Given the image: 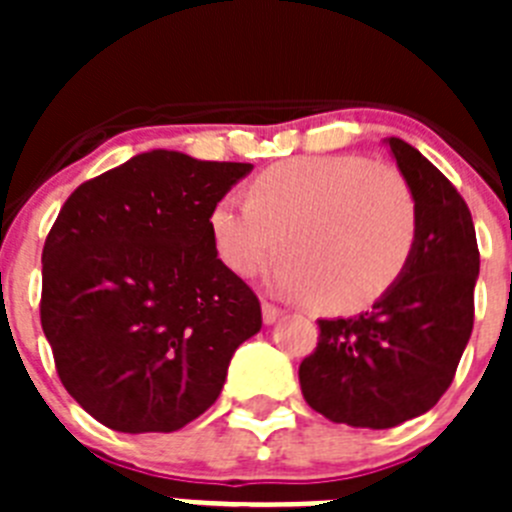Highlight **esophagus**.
<instances>
[{"instance_id":"esophagus-1","label":"esophagus","mask_w":512,"mask_h":512,"mask_svg":"<svg viewBox=\"0 0 512 512\" xmlns=\"http://www.w3.org/2000/svg\"><path fill=\"white\" fill-rule=\"evenodd\" d=\"M261 318H264V325H274L279 318H282V310L269 305V302H264V305H261Z\"/></svg>"}]
</instances>
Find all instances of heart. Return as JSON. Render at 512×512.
<instances>
[{
	"label": "heart",
	"instance_id": "obj_1",
	"mask_svg": "<svg viewBox=\"0 0 512 512\" xmlns=\"http://www.w3.org/2000/svg\"><path fill=\"white\" fill-rule=\"evenodd\" d=\"M217 259L248 277L274 251L271 282L289 300L346 315L395 287L413 256L418 210L408 184L359 156H310L253 179L248 202L223 197L210 210Z\"/></svg>",
	"mask_w": 512,
	"mask_h": 512
}]
</instances>
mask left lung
Instances as JSON below:
<instances>
[{"label":"left lung","instance_id":"left-lung-1","mask_svg":"<svg viewBox=\"0 0 512 512\" xmlns=\"http://www.w3.org/2000/svg\"><path fill=\"white\" fill-rule=\"evenodd\" d=\"M418 210L413 256L395 287L356 318L318 320L300 364L307 405L351 428H395L449 390L474 325L479 251L472 212L410 143L384 138Z\"/></svg>","mask_w":512,"mask_h":512}]
</instances>
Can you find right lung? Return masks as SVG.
Masks as SVG:
<instances>
[{"mask_svg": "<svg viewBox=\"0 0 512 512\" xmlns=\"http://www.w3.org/2000/svg\"><path fill=\"white\" fill-rule=\"evenodd\" d=\"M251 164L138 153L81 184L43 246L40 323L69 395L120 433H171L223 390L261 305L217 259L210 210Z\"/></svg>", "mask_w": 512, "mask_h": 512, "instance_id": "obj_1", "label": "right lung"}]
</instances>
